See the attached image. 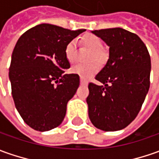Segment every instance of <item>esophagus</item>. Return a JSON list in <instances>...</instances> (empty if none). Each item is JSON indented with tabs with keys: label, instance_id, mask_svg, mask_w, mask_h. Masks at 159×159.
I'll use <instances>...</instances> for the list:
<instances>
[{
	"label": "esophagus",
	"instance_id": "obj_1",
	"mask_svg": "<svg viewBox=\"0 0 159 159\" xmlns=\"http://www.w3.org/2000/svg\"><path fill=\"white\" fill-rule=\"evenodd\" d=\"M80 83H81L82 85H87V84H88V83H87L84 78H82V77H81V80H80Z\"/></svg>",
	"mask_w": 159,
	"mask_h": 159
}]
</instances>
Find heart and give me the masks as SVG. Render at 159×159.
<instances>
[{"label": "heart", "instance_id": "heart-1", "mask_svg": "<svg viewBox=\"0 0 159 159\" xmlns=\"http://www.w3.org/2000/svg\"><path fill=\"white\" fill-rule=\"evenodd\" d=\"M82 42L87 48L91 51L90 57H89V61H98V62H102L104 58H105V54L101 51L100 49L102 48V41L98 36L93 34H84L82 38ZM64 54H65L66 59L68 61L73 64L75 61V41L71 40L66 45L65 49H64ZM98 67L95 62L89 63L87 65H76L74 68H72V72L74 74H76L81 76L84 79H87L89 77L98 71Z\"/></svg>", "mask_w": 159, "mask_h": 159}]
</instances>
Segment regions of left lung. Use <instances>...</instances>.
I'll list each match as a JSON object with an SVG mask.
<instances>
[{
    "mask_svg": "<svg viewBox=\"0 0 159 159\" xmlns=\"http://www.w3.org/2000/svg\"><path fill=\"white\" fill-rule=\"evenodd\" d=\"M91 33L109 46V59L89 84V117L104 131L124 129L138 116L150 88L151 57L143 41L121 28Z\"/></svg>",
    "mask_w": 159,
    "mask_h": 159,
    "instance_id": "1",
    "label": "left lung"
}]
</instances>
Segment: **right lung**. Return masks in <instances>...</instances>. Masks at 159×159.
Wrapping results in <instances>:
<instances>
[{
  "label": "right lung",
  "mask_w": 159,
  "mask_h": 159,
  "mask_svg": "<svg viewBox=\"0 0 159 159\" xmlns=\"http://www.w3.org/2000/svg\"><path fill=\"white\" fill-rule=\"evenodd\" d=\"M85 30L43 23L18 39L8 76L16 110L32 129L47 131L63 121L67 103L80 84L78 75L64 74L70 67L64 49Z\"/></svg>",
  "instance_id": "add662e5"
}]
</instances>
